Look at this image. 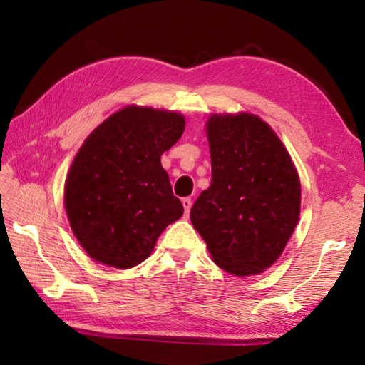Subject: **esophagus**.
I'll use <instances>...</instances> for the list:
<instances>
[{
	"instance_id": "1",
	"label": "esophagus",
	"mask_w": 365,
	"mask_h": 365,
	"mask_svg": "<svg viewBox=\"0 0 365 365\" xmlns=\"http://www.w3.org/2000/svg\"><path fill=\"white\" fill-rule=\"evenodd\" d=\"M182 205H183V209H185V215H188L190 214V209H191V205H193L191 197H183Z\"/></svg>"
}]
</instances>
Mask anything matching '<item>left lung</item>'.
Here are the masks:
<instances>
[{"mask_svg": "<svg viewBox=\"0 0 365 365\" xmlns=\"http://www.w3.org/2000/svg\"><path fill=\"white\" fill-rule=\"evenodd\" d=\"M206 132L212 180L191 207V224L220 269L257 275L280 257L298 224L299 175L261 117L214 114Z\"/></svg>", "mask_w": 365, "mask_h": 365, "instance_id": "obj_1", "label": "left lung"}]
</instances>
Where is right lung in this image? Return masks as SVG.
Here are the masks:
<instances>
[{"mask_svg": "<svg viewBox=\"0 0 365 365\" xmlns=\"http://www.w3.org/2000/svg\"><path fill=\"white\" fill-rule=\"evenodd\" d=\"M183 130L182 114L127 106L83 141L66 178L64 206L73 235L96 262L135 267L182 217L160 156Z\"/></svg>", "mask_w": 365, "mask_h": 365, "instance_id": "add662e5", "label": "right lung"}]
</instances>
